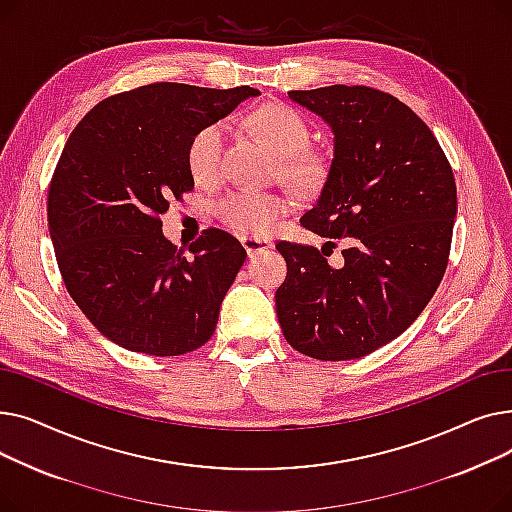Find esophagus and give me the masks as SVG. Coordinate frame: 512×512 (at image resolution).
I'll use <instances>...</instances> for the list:
<instances>
[{
  "mask_svg": "<svg viewBox=\"0 0 512 512\" xmlns=\"http://www.w3.org/2000/svg\"><path fill=\"white\" fill-rule=\"evenodd\" d=\"M240 242H242V247H245V251H247L249 257H255V255L263 253V251H270V249L274 247L272 240H267V238H255V236H245Z\"/></svg>",
  "mask_w": 512,
  "mask_h": 512,
  "instance_id": "34e87169",
  "label": "esophagus"
}]
</instances>
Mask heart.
Wrapping results in <instances>:
<instances>
[{"instance_id": "heart-1", "label": "heart", "mask_w": 512, "mask_h": 512, "mask_svg": "<svg viewBox=\"0 0 512 512\" xmlns=\"http://www.w3.org/2000/svg\"><path fill=\"white\" fill-rule=\"evenodd\" d=\"M253 128L280 155L286 180L301 188H313L326 176V161L311 145L307 120L288 105L267 103L251 114ZM230 124L215 120L203 126L188 143L186 164L199 184H213L222 178L226 139ZM288 211V199L278 193L236 191L218 203V218L238 234L267 236Z\"/></svg>"}]
</instances>
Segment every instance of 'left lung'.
Listing matches in <instances>:
<instances>
[{"label":"left lung","instance_id":"1","mask_svg":"<svg viewBox=\"0 0 512 512\" xmlns=\"http://www.w3.org/2000/svg\"><path fill=\"white\" fill-rule=\"evenodd\" d=\"M334 132V159L303 228L324 249L280 240L276 290L286 342L319 361L359 359L405 332L438 290L450 255L456 184L429 126L394 95L363 85L290 91ZM344 237L340 266L326 246Z\"/></svg>","mask_w":512,"mask_h":512}]
</instances>
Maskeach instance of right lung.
Masks as SVG:
<instances>
[{"instance_id": "obj_1", "label": "right lung", "mask_w": 512, "mask_h": 512, "mask_svg": "<svg viewBox=\"0 0 512 512\" xmlns=\"http://www.w3.org/2000/svg\"><path fill=\"white\" fill-rule=\"evenodd\" d=\"M255 95L153 83L99 101L72 130L49 184V234L72 301L118 346L178 357L213 336L247 251L207 228L186 257L159 215L195 188V132Z\"/></svg>"}]
</instances>
